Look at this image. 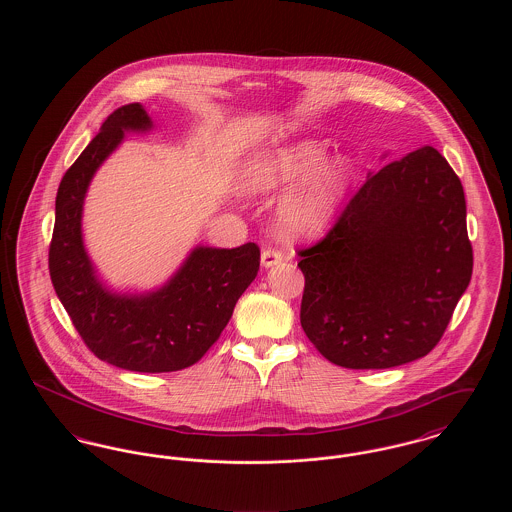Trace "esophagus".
Segmentation results:
<instances>
[{
  "mask_svg": "<svg viewBox=\"0 0 512 512\" xmlns=\"http://www.w3.org/2000/svg\"><path fill=\"white\" fill-rule=\"evenodd\" d=\"M282 259H284V253H282L278 247H267V249H263V253H261V263H263V267H274V265H278Z\"/></svg>",
  "mask_w": 512,
  "mask_h": 512,
  "instance_id": "obj_1",
  "label": "esophagus"
}]
</instances>
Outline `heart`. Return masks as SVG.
<instances>
[{
	"mask_svg": "<svg viewBox=\"0 0 512 512\" xmlns=\"http://www.w3.org/2000/svg\"><path fill=\"white\" fill-rule=\"evenodd\" d=\"M328 146L305 140L278 147L253 159L245 172L251 192H274L307 178L280 209V230L286 236H311L324 230L347 192L351 169L345 159L328 161Z\"/></svg>",
	"mask_w": 512,
	"mask_h": 512,
	"instance_id": "1",
	"label": "heart"
}]
</instances>
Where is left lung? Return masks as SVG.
<instances>
[{"label": "left lung", "instance_id": "1", "mask_svg": "<svg viewBox=\"0 0 512 512\" xmlns=\"http://www.w3.org/2000/svg\"><path fill=\"white\" fill-rule=\"evenodd\" d=\"M301 328L343 368L428 355L472 276L459 176L432 146L370 174L317 244L299 249Z\"/></svg>", "mask_w": 512, "mask_h": 512}]
</instances>
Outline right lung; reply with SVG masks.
Wrapping results in <instances>:
<instances>
[{"label": "right lung", "mask_w": 512, "mask_h": 512, "mask_svg": "<svg viewBox=\"0 0 512 512\" xmlns=\"http://www.w3.org/2000/svg\"><path fill=\"white\" fill-rule=\"evenodd\" d=\"M149 126L140 103L122 105L65 172L55 197L49 276L76 332L98 359L134 372H174L195 365L219 340L236 301L257 276L261 251L257 244L197 247L169 286L146 297L101 288L80 234L84 194L122 132Z\"/></svg>", "instance_id": "right-lung-1"}]
</instances>
